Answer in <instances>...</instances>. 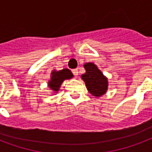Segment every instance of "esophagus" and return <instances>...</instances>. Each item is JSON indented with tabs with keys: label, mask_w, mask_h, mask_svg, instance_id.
<instances>
[{
	"label": "esophagus",
	"mask_w": 152,
	"mask_h": 152,
	"mask_svg": "<svg viewBox=\"0 0 152 152\" xmlns=\"http://www.w3.org/2000/svg\"><path fill=\"white\" fill-rule=\"evenodd\" d=\"M72 73H73V75H75V76H77V75H78V71H77V69H72Z\"/></svg>",
	"instance_id": "34e87169"
}]
</instances>
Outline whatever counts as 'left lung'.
<instances>
[{"instance_id":"8db88e82","label":"left lung","mask_w":152,"mask_h":152,"mask_svg":"<svg viewBox=\"0 0 152 152\" xmlns=\"http://www.w3.org/2000/svg\"><path fill=\"white\" fill-rule=\"evenodd\" d=\"M86 73L82 75L87 90L94 96H101L108 89V80L103 75L102 72L93 63L84 65Z\"/></svg>"}]
</instances>
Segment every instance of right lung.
I'll list each match as a JSON object with an SVG mask.
<instances>
[{
	"instance_id": "obj_1",
	"label": "right lung",
	"mask_w": 152,
	"mask_h": 152,
	"mask_svg": "<svg viewBox=\"0 0 152 152\" xmlns=\"http://www.w3.org/2000/svg\"><path fill=\"white\" fill-rule=\"evenodd\" d=\"M73 77V74L68 69H64L60 71H53L51 80L48 82V87L54 91H57L59 87L65 79H69Z\"/></svg>"
}]
</instances>
